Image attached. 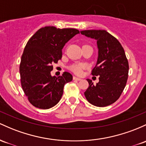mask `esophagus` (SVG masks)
<instances>
[{
	"instance_id": "34e87169",
	"label": "esophagus",
	"mask_w": 146,
	"mask_h": 146,
	"mask_svg": "<svg viewBox=\"0 0 146 146\" xmlns=\"http://www.w3.org/2000/svg\"><path fill=\"white\" fill-rule=\"evenodd\" d=\"M73 80H74L79 81V80H81V78H78V77H76V76H73Z\"/></svg>"
}]
</instances>
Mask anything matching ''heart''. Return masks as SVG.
Instances as JSON below:
<instances>
[{"instance_id":"b5f03b06","label":"heart","mask_w":146,"mask_h":146,"mask_svg":"<svg viewBox=\"0 0 146 146\" xmlns=\"http://www.w3.org/2000/svg\"><path fill=\"white\" fill-rule=\"evenodd\" d=\"M83 68H84V65L82 64H76L70 67V69L76 74H80L82 72Z\"/></svg>"}]
</instances>
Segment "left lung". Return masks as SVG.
I'll return each instance as SVG.
<instances>
[{"label": "left lung", "mask_w": 146, "mask_h": 146, "mask_svg": "<svg viewBox=\"0 0 146 146\" xmlns=\"http://www.w3.org/2000/svg\"><path fill=\"white\" fill-rule=\"evenodd\" d=\"M81 34L97 41L98 57L93 76H99L94 85L87 79L89 87L84 92L86 100L96 107H106L119 98L127 83L129 64L123 48L106 30H82Z\"/></svg>", "instance_id": "obj_1"}]
</instances>
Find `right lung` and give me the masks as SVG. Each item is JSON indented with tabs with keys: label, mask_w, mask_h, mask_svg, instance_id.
Here are the masks:
<instances>
[{
	"label": "right lung",
	"mask_w": 146,
	"mask_h": 146,
	"mask_svg": "<svg viewBox=\"0 0 146 146\" xmlns=\"http://www.w3.org/2000/svg\"><path fill=\"white\" fill-rule=\"evenodd\" d=\"M73 28L46 26L29 39L21 56L19 71L22 89L33 106L47 110L58 103L66 83L73 80L68 72L58 78L50 74L52 64L62 59L66 43L79 34Z\"/></svg>",
	"instance_id": "1"
}]
</instances>
